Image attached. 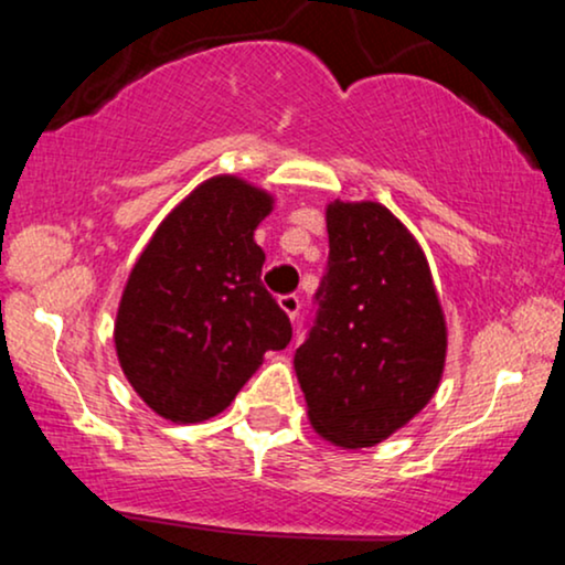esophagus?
Wrapping results in <instances>:
<instances>
[{"label":"esophagus","mask_w":565,"mask_h":565,"mask_svg":"<svg viewBox=\"0 0 565 565\" xmlns=\"http://www.w3.org/2000/svg\"><path fill=\"white\" fill-rule=\"evenodd\" d=\"M278 305H281V310L289 316L291 321H295L297 313H300V297L297 295H281L278 297Z\"/></svg>","instance_id":"1"}]
</instances>
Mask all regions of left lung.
Here are the masks:
<instances>
[{
	"label": "left lung",
	"mask_w": 565,
	"mask_h": 565,
	"mask_svg": "<svg viewBox=\"0 0 565 565\" xmlns=\"http://www.w3.org/2000/svg\"><path fill=\"white\" fill-rule=\"evenodd\" d=\"M329 260L295 372L316 433L364 449L404 427L436 393L446 323L430 268L391 210L334 201Z\"/></svg>",
	"instance_id": "1"
}]
</instances>
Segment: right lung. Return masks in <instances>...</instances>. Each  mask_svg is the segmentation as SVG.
I'll use <instances>...</instances> for the list:
<instances>
[{"label": "right lung", "mask_w": 565, "mask_h": 565, "mask_svg": "<svg viewBox=\"0 0 565 565\" xmlns=\"http://www.w3.org/2000/svg\"><path fill=\"white\" fill-rule=\"evenodd\" d=\"M270 204L231 174L206 180L167 215L129 274L116 353L135 393L164 419L215 417L268 350L289 345V316L263 287L255 244Z\"/></svg>", "instance_id": "1"}]
</instances>
